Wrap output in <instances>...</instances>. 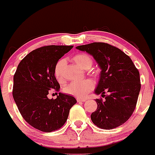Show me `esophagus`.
Instances as JSON below:
<instances>
[{
  "label": "esophagus",
  "mask_w": 155,
  "mask_h": 155,
  "mask_svg": "<svg viewBox=\"0 0 155 155\" xmlns=\"http://www.w3.org/2000/svg\"><path fill=\"white\" fill-rule=\"evenodd\" d=\"M87 100L86 99H83V98H77V101L78 102H85Z\"/></svg>",
  "instance_id": "obj_1"
}]
</instances>
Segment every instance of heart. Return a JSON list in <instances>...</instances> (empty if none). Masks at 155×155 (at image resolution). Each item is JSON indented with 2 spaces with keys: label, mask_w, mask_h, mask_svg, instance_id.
<instances>
[{
  "label": "heart",
  "mask_w": 155,
  "mask_h": 155,
  "mask_svg": "<svg viewBox=\"0 0 155 155\" xmlns=\"http://www.w3.org/2000/svg\"><path fill=\"white\" fill-rule=\"evenodd\" d=\"M73 60L84 70L90 68L92 65V59L89 54L81 53L74 55ZM66 65L65 59H60L55 64L54 73L58 81H62L64 79V69ZM94 87V83L91 80L85 79L71 82L65 87L64 90L68 94L77 97H85Z\"/></svg>",
  "instance_id": "heart-1"
}]
</instances>
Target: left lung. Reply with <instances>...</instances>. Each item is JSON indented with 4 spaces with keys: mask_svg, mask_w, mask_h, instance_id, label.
<instances>
[{
    "mask_svg": "<svg viewBox=\"0 0 155 155\" xmlns=\"http://www.w3.org/2000/svg\"><path fill=\"white\" fill-rule=\"evenodd\" d=\"M76 48L92 55L101 70L95 93L106 100H95L97 108L91 114L92 122L105 130L119 127L136 108L140 90L138 69L129 56L108 44L94 42Z\"/></svg>",
    "mask_w": 155,
    "mask_h": 155,
    "instance_id": "obj_1",
    "label": "left lung"
}]
</instances>
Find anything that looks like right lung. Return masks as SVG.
I'll return each instance as SVG.
<instances>
[{
    "label": "right lung",
    "instance_id": "obj_1",
    "mask_svg": "<svg viewBox=\"0 0 155 155\" xmlns=\"http://www.w3.org/2000/svg\"><path fill=\"white\" fill-rule=\"evenodd\" d=\"M73 46L50 45L27 54L14 76L13 97L24 120L32 127L49 133L60 129L66 122L75 97L59 92L56 99L48 98L49 90L59 91L55 64Z\"/></svg>",
    "mask_w": 155,
    "mask_h": 155
}]
</instances>
